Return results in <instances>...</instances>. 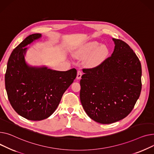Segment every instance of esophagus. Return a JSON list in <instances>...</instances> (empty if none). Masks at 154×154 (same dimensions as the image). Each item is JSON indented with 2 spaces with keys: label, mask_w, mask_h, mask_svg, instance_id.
I'll return each instance as SVG.
<instances>
[{
  "label": "esophagus",
  "mask_w": 154,
  "mask_h": 154,
  "mask_svg": "<svg viewBox=\"0 0 154 154\" xmlns=\"http://www.w3.org/2000/svg\"><path fill=\"white\" fill-rule=\"evenodd\" d=\"M82 75H83V71H81V69H79V70H78L76 78H77L78 79H81V76H82Z\"/></svg>",
  "instance_id": "34e87169"
}]
</instances>
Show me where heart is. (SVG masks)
Returning a JSON list of instances; mask_svg holds the SVG:
<instances>
[{"label":"heart","instance_id":"obj_1","mask_svg":"<svg viewBox=\"0 0 154 154\" xmlns=\"http://www.w3.org/2000/svg\"><path fill=\"white\" fill-rule=\"evenodd\" d=\"M109 53V48L106 45H99L96 41H91L81 45L76 51V55L79 58H86L87 65L94 66L101 63Z\"/></svg>","mask_w":154,"mask_h":154}]
</instances>
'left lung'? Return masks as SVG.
I'll use <instances>...</instances> for the list:
<instances>
[{"label":"left lung","instance_id":"1","mask_svg":"<svg viewBox=\"0 0 154 154\" xmlns=\"http://www.w3.org/2000/svg\"><path fill=\"white\" fill-rule=\"evenodd\" d=\"M111 57L101 65L83 69L80 100L88 116L100 124L119 121L128 116L142 88L140 62L125 42L112 38Z\"/></svg>","mask_w":154,"mask_h":154}]
</instances>
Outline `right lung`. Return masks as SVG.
Masks as SVG:
<instances>
[{"mask_svg": "<svg viewBox=\"0 0 154 154\" xmlns=\"http://www.w3.org/2000/svg\"><path fill=\"white\" fill-rule=\"evenodd\" d=\"M41 37L40 33L32 34L18 45L9 57L5 75L9 102L18 114L30 121L43 120L55 112L77 73L75 68L60 71L29 65L25 47Z\"/></svg>", "mask_w": 154, "mask_h": 154, "instance_id": "1", "label": "right lung"}]
</instances>
